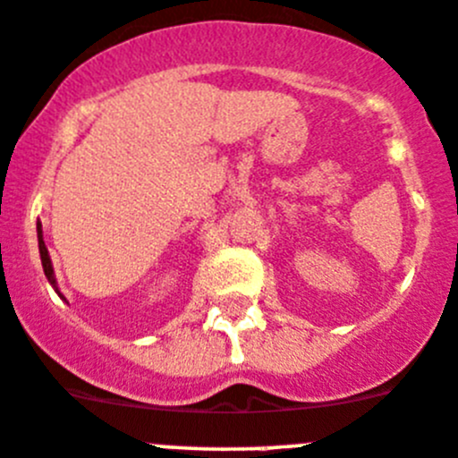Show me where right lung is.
Masks as SVG:
<instances>
[{
  "label": "right lung",
  "instance_id": "1",
  "mask_svg": "<svg viewBox=\"0 0 458 458\" xmlns=\"http://www.w3.org/2000/svg\"><path fill=\"white\" fill-rule=\"evenodd\" d=\"M38 249H40V259H42V268H45L47 280H49L51 287L55 289V293H58V296H61V292H58V284H55L54 267H51V259H49V250H47L45 242H42V225H40V224H38Z\"/></svg>",
  "mask_w": 458,
  "mask_h": 458
}]
</instances>
